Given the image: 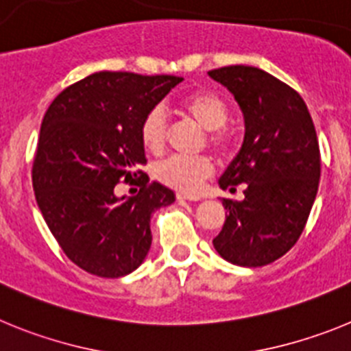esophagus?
Wrapping results in <instances>:
<instances>
[{
    "label": "esophagus",
    "instance_id": "1",
    "mask_svg": "<svg viewBox=\"0 0 351 351\" xmlns=\"http://www.w3.org/2000/svg\"><path fill=\"white\" fill-rule=\"evenodd\" d=\"M178 200H190V202H198L200 197H195V195H188V193H178Z\"/></svg>",
    "mask_w": 351,
    "mask_h": 351
}]
</instances>
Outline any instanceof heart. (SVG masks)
<instances>
[{
    "label": "heart",
    "mask_w": 351,
    "mask_h": 351,
    "mask_svg": "<svg viewBox=\"0 0 351 351\" xmlns=\"http://www.w3.org/2000/svg\"><path fill=\"white\" fill-rule=\"evenodd\" d=\"M181 110L207 132V142L219 153L232 144L228 121V104L218 93L198 91L181 101ZM141 141L149 153L160 154L167 142V117L163 108L153 107L141 123ZM213 161L207 156H170L158 163L154 176L158 181L182 193H195L206 179L213 176Z\"/></svg>",
    "instance_id": "obj_1"
}]
</instances>
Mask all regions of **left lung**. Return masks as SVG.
Listing matches in <instances>:
<instances>
[{"label":"left lung","instance_id":"8db88e82","mask_svg":"<svg viewBox=\"0 0 351 351\" xmlns=\"http://www.w3.org/2000/svg\"><path fill=\"white\" fill-rule=\"evenodd\" d=\"M209 77L234 95L244 117V141L218 184L244 200L223 198L226 219L214 250L241 267L283 256L302 234L320 182V147L309 110L297 91L267 71L232 64Z\"/></svg>","mask_w":351,"mask_h":351}]
</instances>
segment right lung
Segmentation results:
<instances>
[{"mask_svg":"<svg viewBox=\"0 0 351 351\" xmlns=\"http://www.w3.org/2000/svg\"><path fill=\"white\" fill-rule=\"evenodd\" d=\"M179 82L182 77L98 71L61 91L43 116L33 161L36 204L64 255L89 274L135 271L153 241L151 214L176 200L138 169L145 163L142 119ZM119 180L141 191L119 197Z\"/></svg>","mask_w":351,"mask_h":351,"instance_id":"obj_1","label":"right lung"}]
</instances>
